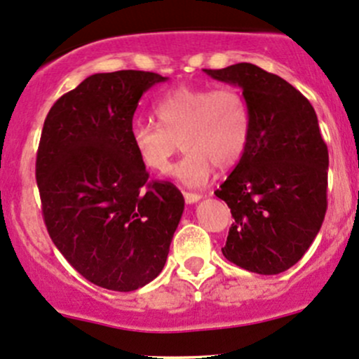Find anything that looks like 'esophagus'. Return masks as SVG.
<instances>
[{
	"label": "esophagus",
	"instance_id": "obj_1",
	"mask_svg": "<svg viewBox=\"0 0 359 359\" xmlns=\"http://www.w3.org/2000/svg\"><path fill=\"white\" fill-rule=\"evenodd\" d=\"M183 195H184V201H187V203H196V201H198V200L201 198V195H198V193H188V191H184Z\"/></svg>",
	"mask_w": 359,
	"mask_h": 359
}]
</instances>
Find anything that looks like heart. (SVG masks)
<instances>
[{"instance_id":"b5f03b06","label":"heart","mask_w":359,"mask_h":359,"mask_svg":"<svg viewBox=\"0 0 359 359\" xmlns=\"http://www.w3.org/2000/svg\"><path fill=\"white\" fill-rule=\"evenodd\" d=\"M156 123H135L132 147L147 169L166 172L181 144L188 154L171 175L187 187H200L213 169L243 159L251 140L252 116L248 98L237 86H180L159 100Z\"/></svg>"}]
</instances>
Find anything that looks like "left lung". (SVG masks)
<instances>
[{
    "label": "left lung",
    "instance_id": "1",
    "mask_svg": "<svg viewBox=\"0 0 359 359\" xmlns=\"http://www.w3.org/2000/svg\"><path fill=\"white\" fill-rule=\"evenodd\" d=\"M203 71L239 86L252 116L248 151L215 191L233 217L222 255L257 275L287 271L307 252L327 210L329 152L316 110L255 64Z\"/></svg>",
    "mask_w": 359,
    "mask_h": 359
}]
</instances>
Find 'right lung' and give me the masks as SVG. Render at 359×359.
<instances>
[{
	"instance_id": "1",
	"label": "right lung",
	"mask_w": 359,
	"mask_h": 359,
	"mask_svg": "<svg viewBox=\"0 0 359 359\" xmlns=\"http://www.w3.org/2000/svg\"><path fill=\"white\" fill-rule=\"evenodd\" d=\"M156 72H98L62 95L43 122L35 178L52 243L88 281L134 292L163 271L184 210L181 191L149 181L132 147L140 96Z\"/></svg>"
}]
</instances>
